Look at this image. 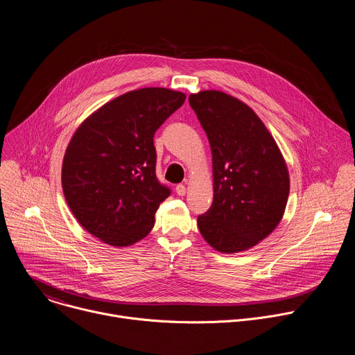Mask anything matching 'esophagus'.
Listing matches in <instances>:
<instances>
[{
    "label": "esophagus",
    "mask_w": 355,
    "mask_h": 355,
    "mask_svg": "<svg viewBox=\"0 0 355 355\" xmlns=\"http://www.w3.org/2000/svg\"><path fill=\"white\" fill-rule=\"evenodd\" d=\"M175 192H177V195L184 196V195L187 193V188H185V185H184V184H178V185L175 187Z\"/></svg>",
    "instance_id": "esophagus-1"
}]
</instances>
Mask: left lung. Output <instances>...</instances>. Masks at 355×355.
<instances>
[{
    "instance_id": "8db88e82",
    "label": "left lung",
    "mask_w": 355,
    "mask_h": 355,
    "mask_svg": "<svg viewBox=\"0 0 355 355\" xmlns=\"http://www.w3.org/2000/svg\"><path fill=\"white\" fill-rule=\"evenodd\" d=\"M188 99L212 150L214 200L198 216L199 232L220 252L248 250L272 233L284 216L286 163L263 121L240 99L216 89Z\"/></svg>"
}]
</instances>
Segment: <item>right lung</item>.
I'll return each mask as SVG.
<instances>
[{
    "label": "right lung",
    "instance_id": "right-lung-1",
    "mask_svg": "<svg viewBox=\"0 0 355 355\" xmlns=\"http://www.w3.org/2000/svg\"><path fill=\"white\" fill-rule=\"evenodd\" d=\"M185 101L162 87L129 91L91 114L63 159L62 187L78 223L115 247L146 237L170 195L156 177L153 137Z\"/></svg>",
    "mask_w": 355,
    "mask_h": 355
}]
</instances>
